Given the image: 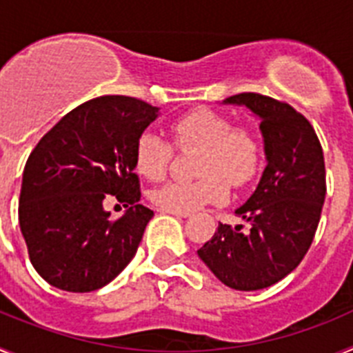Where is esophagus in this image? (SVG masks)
<instances>
[{
  "label": "esophagus",
  "mask_w": 353,
  "mask_h": 353,
  "mask_svg": "<svg viewBox=\"0 0 353 353\" xmlns=\"http://www.w3.org/2000/svg\"><path fill=\"white\" fill-rule=\"evenodd\" d=\"M159 212H162V214H171V215H174V217H183V219H185V217H189V215L191 214H187V212H173V210H159Z\"/></svg>",
  "instance_id": "esophagus-1"
}]
</instances>
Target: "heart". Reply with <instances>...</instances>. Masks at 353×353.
I'll use <instances>...</instances> for the list:
<instances>
[{
	"label": "heart",
	"instance_id": "1",
	"mask_svg": "<svg viewBox=\"0 0 353 353\" xmlns=\"http://www.w3.org/2000/svg\"><path fill=\"white\" fill-rule=\"evenodd\" d=\"M174 143L182 148L198 146L192 182H168L150 192V199L162 210L191 212L205 205H221L228 199V182L248 185L258 174L263 145L254 129L233 127L224 114L207 108L192 109L170 125ZM173 159V145L154 130H145L134 145V168L148 180H161Z\"/></svg>",
	"mask_w": 353,
	"mask_h": 353
}]
</instances>
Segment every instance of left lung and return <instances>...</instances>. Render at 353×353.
<instances>
[{
	"instance_id": "1",
	"label": "left lung",
	"mask_w": 353,
	"mask_h": 353,
	"mask_svg": "<svg viewBox=\"0 0 353 353\" xmlns=\"http://www.w3.org/2000/svg\"><path fill=\"white\" fill-rule=\"evenodd\" d=\"M223 102L260 118L267 166L256 191L235 210L249 232L221 223L198 256L221 283L252 292L281 281L305 256L325 201V162L316 132L292 105L260 93Z\"/></svg>"
}]
</instances>
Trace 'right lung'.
I'll return each mask as SVG.
<instances>
[{
  "label": "right lung",
  "mask_w": 353,
  "mask_h": 353,
  "mask_svg": "<svg viewBox=\"0 0 353 353\" xmlns=\"http://www.w3.org/2000/svg\"><path fill=\"white\" fill-rule=\"evenodd\" d=\"M159 108L125 95L97 97L65 114L28 157L19 226L31 265L65 292H93L132 260L154 212L139 205L134 145ZM114 195L126 214L110 219Z\"/></svg>",
  "instance_id": "right-lung-1"
}]
</instances>
